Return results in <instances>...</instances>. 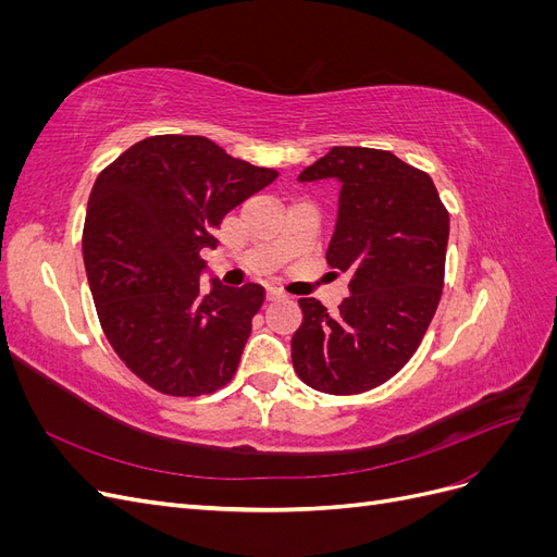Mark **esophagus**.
I'll use <instances>...</instances> for the list:
<instances>
[{
	"label": "esophagus",
	"instance_id": "esophagus-1",
	"mask_svg": "<svg viewBox=\"0 0 557 557\" xmlns=\"http://www.w3.org/2000/svg\"><path fill=\"white\" fill-rule=\"evenodd\" d=\"M285 295L276 288H267V301H276V299H283Z\"/></svg>",
	"mask_w": 557,
	"mask_h": 557
}]
</instances>
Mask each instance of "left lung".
Listing matches in <instances>:
<instances>
[{
    "label": "left lung",
    "instance_id": "8db88e82",
    "mask_svg": "<svg viewBox=\"0 0 557 557\" xmlns=\"http://www.w3.org/2000/svg\"><path fill=\"white\" fill-rule=\"evenodd\" d=\"M342 183L327 264L350 276L330 313L301 297L293 336L297 376L325 395H360L407 364L440 307L446 274L448 209L428 172L391 150L334 146L299 181Z\"/></svg>",
    "mask_w": 557,
    "mask_h": 557
}]
</instances>
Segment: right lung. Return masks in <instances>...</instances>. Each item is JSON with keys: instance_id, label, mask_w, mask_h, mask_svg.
<instances>
[{"instance_id": "obj_1", "label": "right lung", "mask_w": 557, "mask_h": 557, "mask_svg": "<svg viewBox=\"0 0 557 557\" xmlns=\"http://www.w3.org/2000/svg\"><path fill=\"white\" fill-rule=\"evenodd\" d=\"M276 176L190 134L148 137L99 172L83 225L95 309L115 356L153 391L211 395L237 374L264 288L201 295L199 252Z\"/></svg>"}]
</instances>
